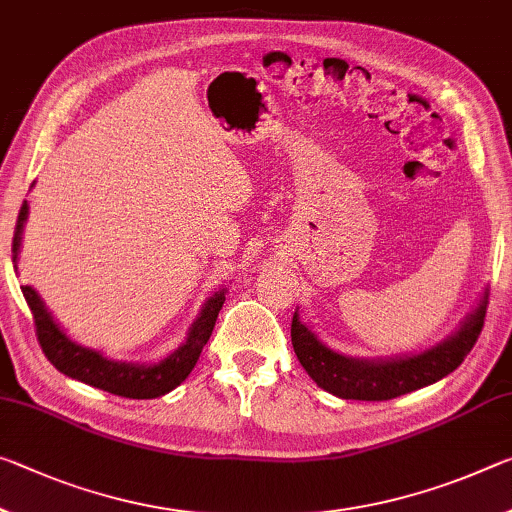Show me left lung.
<instances>
[{
    "mask_svg": "<svg viewBox=\"0 0 512 512\" xmlns=\"http://www.w3.org/2000/svg\"><path fill=\"white\" fill-rule=\"evenodd\" d=\"M485 307H488V289L474 310L465 316L460 328L451 332L444 342L419 355H405V358H346L323 344L310 326L300 321L298 312L291 319V344H294L296 358L303 364V369L326 392L339 396V399L389 401L433 385L456 371L481 335Z\"/></svg>",
    "mask_w": 512,
    "mask_h": 512,
    "instance_id": "obj_1",
    "label": "left lung"
}]
</instances>
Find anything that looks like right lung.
Returning a JSON list of instances; mask_svg holds the SVG:
<instances>
[{"mask_svg":"<svg viewBox=\"0 0 512 512\" xmlns=\"http://www.w3.org/2000/svg\"><path fill=\"white\" fill-rule=\"evenodd\" d=\"M29 205L22 202L18 223H15L13 234V264H18V253L22 243V227L27 221ZM225 291L218 289L207 298L202 305L198 319L191 323L186 342L157 364H132V362H116L104 358L95 348H86L77 344L75 339L66 335L59 323L54 321L52 312L47 310L43 300L36 294V289L22 285L24 300H27L31 314H34L36 335L45 358L50 360L56 369L66 373L68 378L81 380V383L104 389V392L125 396V399H157V396L168 394L170 389L186 380L191 369L196 367L202 348L212 337L216 326L218 312L225 303Z\"/></svg>","mask_w":512,"mask_h":512,"instance_id":"obj_1","label":"right lung"}]
</instances>
